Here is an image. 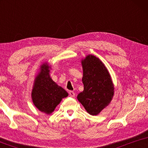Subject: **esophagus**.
Here are the masks:
<instances>
[{
  "instance_id": "obj_1",
  "label": "esophagus",
  "mask_w": 148,
  "mask_h": 148,
  "mask_svg": "<svg viewBox=\"0 0 148 148\" xmlns=\"http://www.w3.org/2000/svg\"><path fill=\"white\" fill-rule=\"evenodd\" d=\"M69 95L71 97H75V92L74 91H69Z\"/></svg>"
}]
</instances>
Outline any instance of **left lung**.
Returning <instances> with one entry per match:
<instances>
[{
  "label": "left lung",
  "instance_id": "left-lung-1",
  "mask_svg": "<svg viewBox=\"0 0 148 148\" xmlns=\"http://www.w3.org/2000/svg\"><path fill=\"white\" fill-rule=\"evenodd\" d=\"M84 91L77 99L90 115L97 116L111 102L114 87L109 72L99 58L89 55L82 60Z\"/></svg>",
  "mask_w": 148,
  "mask_h": 148
}]
</instances>
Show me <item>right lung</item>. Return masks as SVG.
<instances>
[{
  "label": "right lung",
  "mask_w": 148,
  "mask_h": 148,
  "mask_svg": "<svg viewBox=\"0 0 148 148\" xmlns=\"http://www.w3.org/2000/svg\"><path fill=\"white\" fill-rule=\"evenodd\" d=\"M49 69L46 62L42 65L40 72L34 79L31 93L34 106L47 114H51L62 99L69 95L63 88L52 80Z\"/></svg>",
  "instance_id": "obj_1"
}]
</instances>
